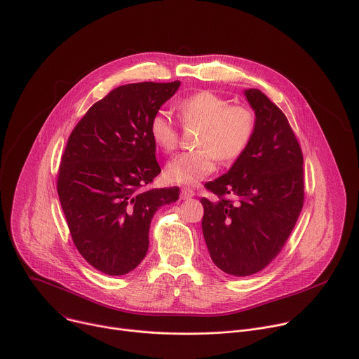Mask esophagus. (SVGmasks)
I'll return each mask as SVG.
<instances>
[{
  "instance_id": "1",
  "label": "esophagus",
  "mask_w": 359,
  "mask_h": 359,
  "mask_svg": "<svg viewBox=\"0 0 359 359\" xmlns=\"http://www.w3.org/2000/svg\"><path fill=\"white\" fill-rule=\"evenodd\" d=\"M194 196V190L190 189V187H183L182 191H180V197L183 200H187V198H191Z\"/></svg>"
}]
</instances>
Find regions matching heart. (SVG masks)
<instances>
[{"label": "heart", "mask_w": 359, "mask_h": 359, "mask_svg": "<svg viewBox=\"0 0 359 359\" xmlns=\"http://www.w3.org/2000/svg\"><path fill=\"white\" fill-rule=\"evenodd\" d=\"M183 126H197L196 150L182 153L166 166V180L193 186L210 176L222 163L238 159L248 147L254 130L255 115L245 105H231L224 96L212 90L191 93L176 104ZM151 140L166 153L179 146V129L168 112L159 111L150 119Z\"/></svg>", "instance_id": "1"}]
</instances>
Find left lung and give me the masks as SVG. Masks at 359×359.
Returning a JSON list of instances; mask_svg holds the SVG:
<instances>
[{
	"instance_id": "left-lung-1",
	"label": "left lung",
	"mask_w": 359,
	"mask_h": 359,
	"mask_svg": "<svg viewBox=\"0 0 359 359\" xmlns=\"http://www.w3.org/2000/svg\"><path fill=\"white\" fill-rule=\"evenodd\" d=\"M244 95L255 114L252 139L226 175L204 184L219 198L200 200L210 257L236 277L277 257L304 204L302 151L285 115L259 89Z\"/></svg>"
}]
</instances>
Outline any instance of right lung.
I'll use <instances>...</instances> for the list:
<instances>
[{
	"label": "right lung",
	"mask_w": 359,
	"mask_h": 359,
	"mask_svg": "<svg viewBox=\"0 0 359 359\" xmlns=\"http://www.w3.org/2000/svg\"><path fill=\"white\" fill-rule=\"evenodd\" d=\"M180 82L122 85L72 130L58 170L61 206L82 257L108 276L135 270L149 248L153 215L179 187L146 189L159 173L149 125Z\"/></svg>",
	"instance_id": "obj_1"
}]
</instances>
